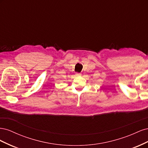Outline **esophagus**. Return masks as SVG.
Returning a JSON list of instances; mask_svg holds the SVG:
<instances>
[{"instance_id":"obj_1","label":"esophagus","mask_w":148,"mask_h":148,"mask_svg":"<svg viewBox=\"0 0 148 148\" xmlns=\"http://www.w3.org/2000/svg\"><path fill=\"white\" fill-rule=\"evenodd\" d=\"M77 76H81L82 74H81V73H77Z\"/></svg>"}]
</instances>
